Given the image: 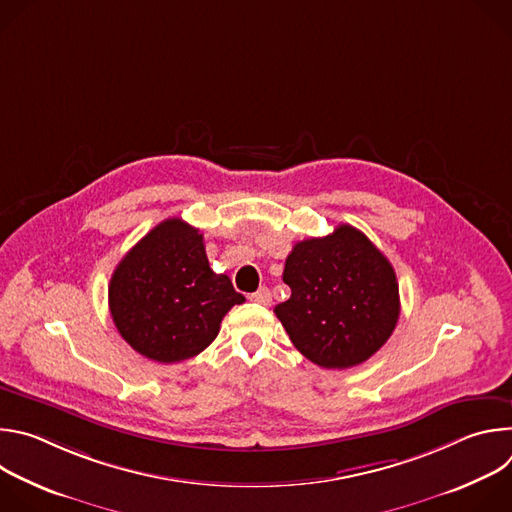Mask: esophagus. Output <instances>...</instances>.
I'll list each match as a JSON object with an SVG mask.
<instances>
[{
    "instance_id": "esophagus-1",
    "label": "esophagus",
    "mask_w": 512,
    "mask_h": 512,
    "mask_svg": "<svg viewBox=\"0 0 512 512\" xmlns=\"http://www.w3.org/2000/svg\"><path fill=\"white\" fill-rule=\"evenodd\" d=\"M249 300L251 302H255V304H263V306H269L271 304V291L267 289V287H259L255 294H251L249 296Z\"/></svg>"
}]
</instances>
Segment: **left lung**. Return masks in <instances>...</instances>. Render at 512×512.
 <instances>
[{
  "instance_id": "left-lung-1",
  "label": "left lung",
  "mask_w": 512,
  "mask_h": 512,
  "mask_svg": "<svg viewBox=\"0 0 512 512\" xmlns=\"http://www.w3.org/2000/svg\"><path fill=\"white\" fill-rule=\"evenodd\" d=\"M287 302L275 306L289 340L322 369L371 358L399 320V283L389 259L350 225L296 243L285 259Z\"/></svg>"
}]
</instances>
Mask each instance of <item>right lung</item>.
I'll return each instance as SVG.
<instances>
[{
  "label": "right lung",
  "mask_w": 512,
  "mask_h": 512,
  "mask_svg": "<svg viewBox=\"0 0 512 512\" xmlns=\"http://www.w3.org/2000/svg\"><path fill=\"white\" fill-rule=\"evenodd\" d=\"M243 302L231 279L210 269L200 231L182 218H168L131 247L109 283V310L123 340L164 364L200 354Z\"/></svg>",
  "instance_id": "1"
}]
</instances>
